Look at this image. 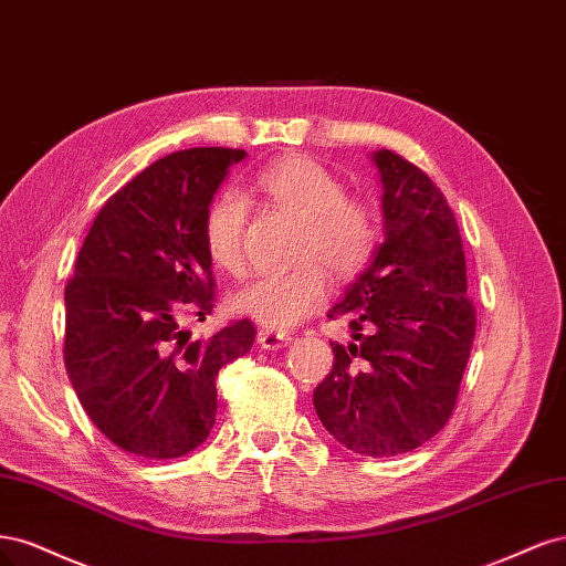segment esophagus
<instances>
[{
	"instance_id": "esophagus-1",
	"label": "esophagus",
	"mask_w": 566,
	"mask_h": 566,
	"mask_svg": "<svg viewBox=\"0 0 566 566\" xmlns=\"http://www.w3.org/2000/svg\"><path fill=\"white\" fill-rule=\"evenodd\" d=\"M289 343H291V334H286V332H272V329L259 332V345L263 350H280Z\"/></svg>"
}]
</instances>
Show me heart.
<instances>
[{
  "instance_id": "heart-1",
  "label": "heart",
  "mask_w": 566,
  "mask_h": 566,
  "mask_svg": "<svg viewBox=\"0 0 566 566\" xmlns=\"http://www.w3.org/2000/svg\"><path fill=\"white\" fill-rule=\"evenodd\" d=\"M253 186L268 202L298 218L301 261L249 280L230 296V307L265 329H291L324 303L326 270L336 280H348L369 263L378 247V216L367 199L343 195L345 188L334 171L303 155L270 164ZM247 218V202L237 192H221L207 207L202 234L218 270L232 275L244 270Z\"/></svg>"
}]
</instances>
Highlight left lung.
I'll return each mask as SVG.
<instances>
[{
    "label": "left lung",
    "mask_w": 566,
    "mask_h": 566,
    "mask_svg": "<svg viewBox=\"0 0 566 566\" xmlns=\"http://www.w3.org/2000/svg\"><path fill=\"white\" fill-rule=\"evenodd\" d=\"M380 176L382 244L329 317L353 343H332L334 367L313 392L322 426L355 453L418 449L453 413L475 340L459 223L444 195L392 150L371 155Z\"/></svg>",
    "instance_id": "left-lung-1"
}]
</instances>
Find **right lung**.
Returning <instances> with one entry per match:
<instances>
[{"label":"right lung","instance_id":"1","mask_svg":"<svg viewBox=\"0 0 566 566\" xmlns=\"http://www.w3.org/2000/svg\"><path fill=\"white\" fill-rule=\"evenodd\" d=\"M244 150L190 148L117 190L91 226L65 286V371L86 416L119 449L178 459L216 423V376L253 345L240 319L190 338L213 307L207 207Z\"/></svg>","mask_w":566,"mask_h":566}]
</instances>
